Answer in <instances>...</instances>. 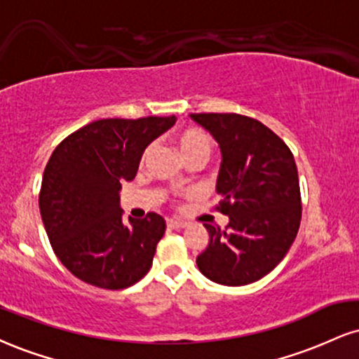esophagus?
Returning <instances> with one entry per match:
<instances>
[{
    "instance_id": "34e87169",
    "label": "esophagus",
    "mask_w": 359,
    "mask_h": 359,
    "mask_svg": "<svg viewBox=\"0 0 359 359\" xmlns=\"http://www.w3.org/2000/svg\"><path fill=\"white\" fill-rule=\"evenodd\" d=\"M167 227H170V229H184V227H187V222L175 221V219H168Z\"/></svg>"
}]
</instances>
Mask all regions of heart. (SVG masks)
<instances>
[{
    "label": "heart",
    "instance_id": "1",
    "mask_svg": "<svg viewBox=\"0 0 359 359\" xmlns=\"http://www.w3.org/2000/svg\"><path fill=\"white\" fill-rule=\"evenodd\" d=\"M175 145L184 161L197 157L207 161L210 152H212V138L201 128H187V130L180 132L175 137ZM147 155H149V150H145L144 158Z\"/></svg>",
    "mask_w": 359,
    "mask_h": 359
}]
</instances>
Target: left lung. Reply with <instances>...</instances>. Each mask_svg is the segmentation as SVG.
Here are the masks:
<instances>
[{
  "mask_svg": "<svg viewBox=\"0 0 359 359\" xmlns=\"http://www.w3.org/2000/svg\"><path fill=\"white\" fill-rule=\"evenodd\" d=\"M219 144L217 191L227 227L204 224L209 244L198 271L222 286H245L269 274L294 243L301 224L297 167L291 150L257 120L237 114H192Z\"/></svg>",
  "mask_w": 359,
  "mask_h": 359,
  "instance_id": "1",
  "label": "left lung"
}]
</instances>
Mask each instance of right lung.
I'll return each mask as SVG.
<instances>
[{
	"instance_id": "1",
	"label": "right lung",
	"mask_w": 359,
	"mask_h": 359,
	"mask_svg": "<svg viewBox=\"0 0 359 359\" xmlns=\"http://www.w3.org/2000/svg\"><path fill=\"white\" fill-rule=\"evenodd\" d=\"M175 116L103 118L73 132L43 172L40 214L56 257L76 278L123 289L149 273L165 232L162 215L122 219V182L135 179L142 155Z\"/></svg>"
}]
</instances>
